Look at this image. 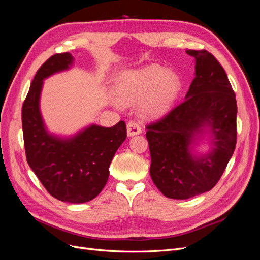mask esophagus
<instances>
[{"label":"esophagus","instance_id":"obj_1","mask_svg":"<svg viewBox=\"0 0 260 260\" xmlns=\"http://www.w3.org/2000/svg\"><path fill=\"white\" fill-rule=\"evenodd\" d=\"M127 133H128V137H133L142 133V129H141L138 122L130 121L127 123Z\"/></svg>","mask_w":260,"mask_h":260}]
</instances>
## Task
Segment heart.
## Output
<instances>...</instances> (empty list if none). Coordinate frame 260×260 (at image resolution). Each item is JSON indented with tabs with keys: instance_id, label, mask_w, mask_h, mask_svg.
I'll use <instances>...</instances> for the list:
<instances>
[{
	"instance_id": "b5f03b06",
	"label": "heart",
	"mask_w": 260,
	"mask_h": 260,
	"mask_svg": "<svg viewBox=\"0 0 260 260\" xmlns=\"http://www.w3.org/2000/svg\"><path fill=\"white\" fill-rule=\"evenodd\" d=\"M181 90L180 77L158 64L128 70L117 78L115 91L122 103H136L143 99L141 111L147 117L167 113ZM120 107V103H115Z\"/></svg>"
}]
</instances>
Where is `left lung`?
Wrapping results in <instances>:
<instances>
[{"mask_svg": "<svg viewBox=\"0 0 260 260\" xmlns=\"http://www.w3.org/2000/svg\"><path fill=\"white\" fill-rule=\"evenodd\" d=\"M186 53L195 58V78L184 101L146 127L149 174L157 188L174 200L210 191L237 144V100L224 69L205 50ZM205 134L211 149L199 154L194 146Z\"/></svg>", "mask_w": 260, "mask_h": 260, "instance_id": "1", "label": "left lung"}]
</instances>
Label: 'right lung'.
I'll list each match as a JSON object with an SVG mask.
<instances>
[{"label": "right lung", "instance_id": "right-lung-1", "mask_svg": "<svg viewBox=\"0 0 260 260\" xmlns=\"http://www.w3.org/2000/svg\"><path fill=\"white\" fill-rule=\"evenodd\" d=\"M70 53L55 54L39 68L21 111L23 142L27 161L53 198L61 202H89L103 190L109 165L127 138L124 121L105 128L90 124L70 137L51 133L40 111L43 81L69 69Z\"/></svg>", "mask_w": 260, "mask_h": 260}]
</instances>
